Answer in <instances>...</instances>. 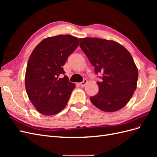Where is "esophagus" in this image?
Returning <instances> with one entry per match:
<instances>
[{
	"label": "esophagus",
	"instance_id": "1",
	"mask_svg": "<svg viewBox=\"0 0 157 157\" xmlns=\"http://www.w3.org/2000/svg\"><path fill=\"white\" fill-rule=\"evenodd\" d=\"M88 82V80H86V79H84V80L82 82H80L79 83V85L81 87H83V86H84L85 85H86V84Z\"/></svg>",
	"mask_w": 157,
	"mask_h": 157
}]
</instances>
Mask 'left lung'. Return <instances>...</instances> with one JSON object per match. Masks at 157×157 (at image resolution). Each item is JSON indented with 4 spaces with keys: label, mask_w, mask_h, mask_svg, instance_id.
Here are the masks:
<instances>
[{
    "label": "left lung",
    "mask_w": 157,
    "mask_h": 157,
    "mask_svg": "<svg viewBox=\"0 0 157 157\" xmlns=\"http://www.w3.org/2000/svg\"><path fill=\"white\" fill-rule=\"evenodd\" d=\"M80 47L95 67L101 73L98 82V93L90 97L92 104L100 110L114 112L124 107L136 90L138 71L132 56L124 46L113 40L84 38Z\"/></svg>",
    "instance_id": "1"
}]
</instances>
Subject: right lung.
I'll use <instances>...</instances> for the list:
<instances>
[{"instance_id":"right-lung-1","label":"right lung","mask_w":157,"mask_h":157,"mask_svg":"<svg viewBox=\"0 0 157 157\" xmlns=\"http://www.w3.org/2000/svg\"><path fill=\"white\" fill-rule=\"evenodd\" d=\"M77 37L58 35L42 40L28 60L25 89L36 110L44 115H54L67 105L75 84L65 75L63 65L78 46Z\"/></svg>"}]
</instances>
